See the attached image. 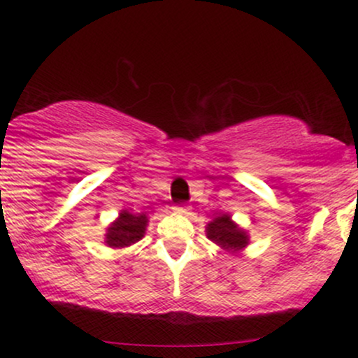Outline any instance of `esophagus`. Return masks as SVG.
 I'll return each instance as SVG.
<instances>
[{"label":"esophagus","instance_id":"esophagus-1","mask_svg":"<svg viewBox=\"0 0 358 358\" xmlns=\"http://www.w3.org/2000/svg\"><path fill=\"white\" fill-rule=\"evenodd\" d=\"M187 210H188L187 205H176V207H175L176 213H187Z\"/></svg>","mask_w":358,"mask_h":358}]
</instances>
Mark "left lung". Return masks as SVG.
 <instances>
[{
  "label": "left lung",
  "mask_w": 358,
  "mask_h": 358,
  "mask_svg": "<svg viewBox=\"0 0 358 358\" xmlns=\"http://www.w3.org/2000/svg\"><path fill=\"white\" fill-rule=\"evenodd\" d=\"M207 237L220 248L227 250H239L248 245V236L231 220L229 215L217 217L207 227Z\"/></svg>",
  "instance_id": "1"
}]
</instances>
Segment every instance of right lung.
I'll list each match as a JSON object with an SVG mask.
<instances>
[{
  "instance_id": "1",
  "label": "right lung",
  "mask_w": 358,
  "mask_h": 358,
  "mask_svg": "<svg viewBox=\"0 0 358 358\" xmlns=\"http://www.w3.org/2000/svg\"><path fill=\"white\" fill-rule=\"evenodd\" d=\"M146 215L145 213H138L133 215L129 212H122L121 217L114 222L108 229V237L106 242L109 248H126V245L134 244L145 236L146 229Z\"/></svg>"
}]
</instances>
